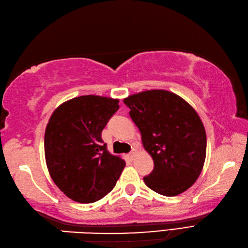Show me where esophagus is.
<instances>
[{
	"label": "esophagus",
	"mask_w": 248,
	"mask_h": 248,
	"mask_svg": "<svg viewBox=\"0 0 248 248\" xmlns=\"http://www.w3.org/2000/svg\"><path fill=\"white\" fill-rule=\"evenodd\" d=\"M135 155H136V150H132L131 151V153H129V158H130V159L131 160H133V159H134V157H135Z\"/></svg>",
	"instance_id": "1"
}]
</instances>
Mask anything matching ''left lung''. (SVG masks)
I'll return each mask as SVG.
<instances>
[{"instance_id":"left-lung-1","label":"left lung","mask_w":248,"mask_h":248,"mask_svg":"<svg viewBox=\"0 0 248 248\" xmlns=\"http://www.w3.org/2000/svg\"><path fill=\"white\" fill-rule=\"evenodd\" d=\"M141 133L145 151L154 160L143 177L154 192L173 197L192 186L206 155V134L194 108L175 93L150 90L124 99Z\"/></svg>"}]
</instances>
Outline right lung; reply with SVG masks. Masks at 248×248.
<instances>
[{"instance_id": "right-lung-1", "label": "right lung", "mask_w": 248, "mask_h": 248, "mask_svg": "<svg viewBox=\"0 0 248 248\" xmlns=\"http://www.w3.org/2000/svg\"><path fill=\"white\" fill-rule=\"evenodd\" d=\"M119 100L84 95L62 104L45 131V158L49 174L70 199L93 203L115 186L125 162L107 150L101 139Z\"/></svg>"}]
</instances>
